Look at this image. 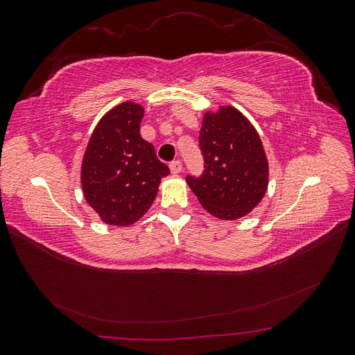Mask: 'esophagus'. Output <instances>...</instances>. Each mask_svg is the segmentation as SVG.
Returning <instances> with one entry per match:
<instances>
[{
	"instance_id": "34e87169",
	"label": "esophagus",
	"mask_w": 355,
	"mask_h": 355,
	"mask_svg": "<svg viewBox=\"0 0 355 355\" xmlns=\"http://www.w3.org/2000/svg\"><path fill=\"white\" fill-rule=\"evenodd\" d=\"M170 170H171V173H173V175L180 173V171H182V163H180V161L179 159L171 161V163H170Z\"/></svg>"
}]
</instances>
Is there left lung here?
I'll return each instance as SVG.
<instances>
[{
	"instance_id": "obj_1",
	"label": "left lung",
	"mask_w": 355,
	"mask_h": 355,
	"mask_svg": "<svg viewBox=\"0 0 355 355\" xmlns=\"http://www.w3.org/2000/svg\"><path fill=\"white\" fill-rule=\"evenodd\" d=\"M204 173L187 182L201 206L214 218L235 220L263 198L270 167L259 135L234 106L206 112L200 130Z\"/></svg>"
}]
</instances>
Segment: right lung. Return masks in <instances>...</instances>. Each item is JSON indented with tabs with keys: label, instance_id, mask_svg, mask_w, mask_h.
Wrapping results in <instances>:
<instances>
[{
	"label": "right lung",
	"instance_id": "right-lung-1",
	"mask_svg": "<svg viewBox=\"0 0 355 355\" xmlns=\"http://www.w3.org/2000/svg\"><path fill=\"white\" fill-rule=\"evenodd\" d=\"M144 106L123 102L93 130L81 164L85 201L108 225L128 227L154 202L170 170L141 136Z\"/></svg>",
	"mask_w": 355,
	"mask_h": 355
}]
</instances>
